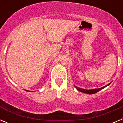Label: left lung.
<instances>
[{
    "label": "left lung",
    "mask_w": 123,
    "mask_h": 123,
    "mask_svg": "<svg viewBox=\"0 0 123 123\" xmlns=\"http://www.w3.org/2000/svg\"><path fill=\"white\" fill-rule=\"evenodd\" d=\"M110 84H108V85H105V86H103V87H102V88H100L93 89V90H85V89H82V88H80L77 87V86H75V85H74V86H75V88H76L77 90H78L79 92H82V93H86V94H94V93H97V92H98L99 91L101 90H102V89L106 87V86H107L108 85H110Z\"/></svg>",
    "instance_id": "1"
}]
</instances>
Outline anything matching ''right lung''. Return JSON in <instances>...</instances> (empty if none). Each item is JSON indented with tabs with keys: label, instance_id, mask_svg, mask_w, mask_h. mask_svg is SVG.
I'll return each instance as SVG.
<instances>
[{
	"label": "right lung",
	"instance_id": "obj_1",
	"mask_svg": "<svg viewBox=\"0 0 123 123\" xmlns=\"http://www.w3.org/2000/svg\"><path fill=\"white\" fill-rule=\"evenodd\" d=\"M26 91H27V90H26Z\"/></svg>",
	"mask_w": 123,
	"mask_h": 123
}]
</instances>
